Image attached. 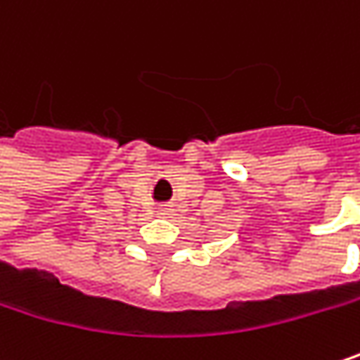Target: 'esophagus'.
Masks as SVG:
<instances>
[{
	"instance_id": "obj_1",
	"label": "esophagus",
	"mask_w": 360,
	"mask_h": 360,
	"mask_svg": "<svg viewBox=\"0 0 360 360\" xmlns=\"http://www.w3.org/2000/svg\"><path fill=\"white\" fill-rule=\"evenodd\" d=\"M175 214V208L173 206H162V208H158V216H162V218H171Z\"/></svg>"
}]
</instances>
